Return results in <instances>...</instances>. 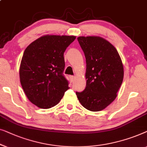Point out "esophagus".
<instances>
[{"label": "esophagus", "mask_w": 147, "mask_h": 147, "mask_svg": "<svg viewBox=\"0 0 147 147\" xmlns=\"http://www.w3.org/2000/svg\"><path fill=\"white\" fill-rule=\"evenodd\" d=\"M74 78H75V76H73V75H70L69 76V78H70V80H71V82L74 81Z\"/></svg>", "instance_id": "34e87169"}]
</instances>
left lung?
<instances>
[{"mask_svg":"<svg viewBox=\"0 0 147 147\" xmlns=\"http://www.w3.org/2000/svg\"><path fill=\"white\" fill-rule=\"evenodd\" d=\"M86 58V88L76 92L78 100L90 111H100L116 98L124 76L119 54L112 44L99 36L77 38Z\"/></svg>","mask_w":147,"mask_h":147,"instance_id":"left-lung-1","label":"left lung"}]
</instances>
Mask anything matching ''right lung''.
Listing matches in <instances>:
<instances>
[{"mask_svg":"<svg viewBox=\"0 0 147 147\" xmlns=\"http://www.w3.org/2000/svg\"><path fill=\"white\" fill-rule=\"evenodd\" d=\"M75 36L45 35L26 47L20 65V81L32 104L50 109L60 102L69 89L63 74L64 53Z\"/></svg>","mask_w":147,"mask_h":147,"instance_id":"obj_1","label":"right lung"}]
</instances>
